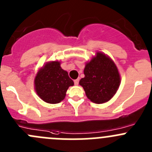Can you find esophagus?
Masks as SVG:
<instances>
[{
  "label": "esophagus",
  "mask_w": 152,
  "mask_h": 152,
  "mask_svg": "<svg viewBox=\"0 0 152 152\" xmlns=\"http://www.w3.org/2000/svg\"><path fill=\"white\" fill-rule=\"evenodd\" d=\"M74 82H75V85H78V83H79V79H78V78L76 79V80H74Z\"/></svg>",
  "instance_id": "1"
}]
</instances>
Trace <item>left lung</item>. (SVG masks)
<instances>
[{"label":"left lung","mask_w":152,"mask_h":152,"mask_svg":"<svg viewBox=\"0 0 152 152\" xmlns=\"http://www.w3.org/2000/svg\"><path fill=\"white\" fill-rule=\"evenodd\" d=\"M85 77L79 82L91 102L96 104L107 102L116 93L121 79L114 62L102 52L86 63Z\"/></svg>","instance_id":"1"}]
</instances>
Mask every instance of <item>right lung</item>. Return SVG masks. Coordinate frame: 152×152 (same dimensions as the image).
Instances as JSON below:
<instances>
[{
    "label": "right lung",
    "mask_w": 152,
    "mask_h": 152,
    "mask_svg": "<svg viewBox=\"0 0 152 152\" xmlns=\"http://www.w3.org/2000/svg\"><path fill=\"white\" fill-rule=\"evenodd\" d=\"M35 90L40 99L49 104H57L65 99L74 82L58 61L48 62L37 72L34 80Z\"/></svg>",
    "instance_id": "1"
}]
</instances>
